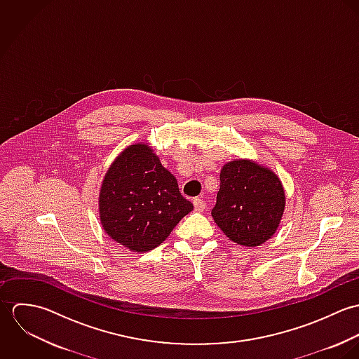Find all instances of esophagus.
Returning a JSON list of instances; mask_svg holds the SVG:
<instances>
[{"label": "esophagus", "instance_id": "34e87169", "mask_svg": "<svg viewBox=\"0 0 359 359\" xmlns=\"http://www.w3.org/2000/svg\"><path fill=\"white\" fill-rule=\"evenodd\" d=\"M194 205H195V210H196V211H199V212L205 211V202L203 199H199V198L194 199Z\"/></svg>", "mask_w": 359, "mask_h": 359}]
</instances>
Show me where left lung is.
<instances>
[{"label":"left lung","mask_w":359,"mask_h":359,"mask_svg":"<svg viewBox=\"0 0 359 359\" xmlns=\"http://www.w3.org/2000/svg\"><path fill=\"white\" fill-rule=\"evenodd\" d=\"M219 181L211 215L226 238L245 248L271 239L286 205L279 177L255 160L235 158L222 165Z\"/></svg>","instance_id":"obj_1"}]
</instances>
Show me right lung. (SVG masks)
<instances>
[{
    "label": "right lung",
    "mask_w": 359,
    "mask_h": 359,
    "mask_svg": "<svg viewBox=\"0 0 359 359\" xmlns=\"http://www.w3.org/2000/svg\"><path fill=\"white\" fill-rule=\"evenodd\" d=\"M98 202L104 233L135 253L161 245L194 210L180 194L175 177L145 142L127 147L113 160Z\"/></svg>",
    "instance_id": "right-lung-1"
}]
</instances>
